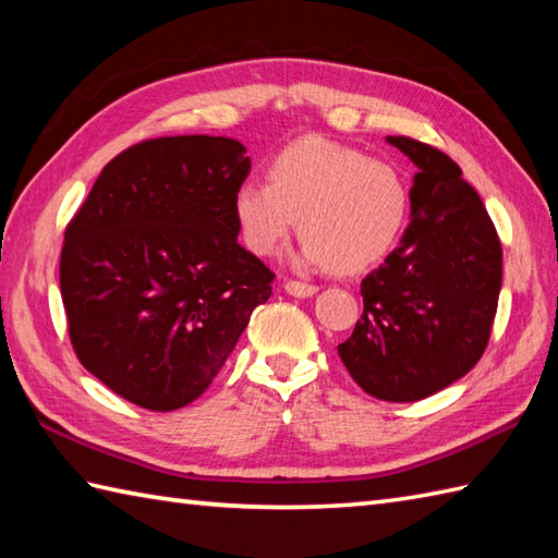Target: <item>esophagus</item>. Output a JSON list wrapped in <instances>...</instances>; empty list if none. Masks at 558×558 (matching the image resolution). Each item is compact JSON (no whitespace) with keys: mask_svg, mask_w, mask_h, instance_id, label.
Wrapping results in <instances>:
<instances>
[{"mask_svg":"<svg viewBox=\"0 0 558 558\" xmlns=\"http://www.w3.org/2000/svg\"><path fill=\"white\" fill-rule=\"evenodd\" d=\"M286 292L292 294V298H312V294L318 292V288H316V286H310V282L288 280V282H286Z\"/></svg>","mask_w":558,"mask_h":558,"instance_id":"obj_1","label":"esophagus"}]
</instances>
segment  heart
I'll use <instances>...</instances> for the list:
<instances>
[{"instance_id":"obj_1","label":"heart","mask_w":558,"mask_h":558,"mask_svg":"<svg viewBox=\"0 0 558 558\" xmlns=\"http://www.w3.org/2000/svg\"><path fill=\"white\" fill-rule=\"evenodd\" d=\"M410 213V189L390 162L326 138H302L268 165V184L234 192V218L248 252L268 256L300 218L304 240L292 260L360 272L396 246Z\"/></svg>"}]
</instances>
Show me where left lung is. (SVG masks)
<instances>
[{"label": "left lung", "instance_id": "left-lung-1", "mask_svg": "<svg viewBox=\"0 0 558 558\" xmlns=\"http://www.w3.org/2000/svg\"><path fill=\"white\" fill-rule=\"evenodd\" d=\"M412 160L410 225L362 280L364 314L338 354L366 393L434 396L465 376L489 342L501 292V242L489 213L446 153L386 136Z\"/></svg>", "mask_w": 558, "mask_h": 558}]
</instances>
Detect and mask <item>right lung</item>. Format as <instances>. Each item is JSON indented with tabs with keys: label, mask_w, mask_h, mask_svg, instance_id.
Wrapping results in <instances>:
<instances>
[{
	"label": "right lung",
	"mask_w": 558,
	"mask_h": 558,
	"mask_svg": "<svg viewBox=\"0 0 558 558\" xmlns=\"http://www.w3.org/2000/svg\"><path fill=\"white\" fill-rule=\"evenodd\" d=\"M252 160L228 136H168L105 165L64 232L59 288L81 364L138 408L210 386L272 272L236 242Z\"/></svg>",
	"instance_id": "add662e5"
}]
</instances>
